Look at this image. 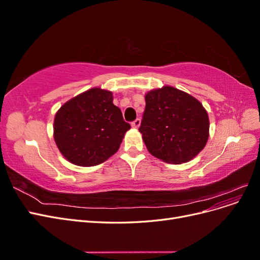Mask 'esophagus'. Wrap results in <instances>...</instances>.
<instances>
[{
    "instance_id": "34e87169",
    "label": "esophagus",
    "mask_w": 260,
    "mask_h": 260,
    "mask_svg": "<svg viewBox=\"0 0 260 260\" xmlns=\"http://www.w3.org/2000/svg\"><path fill=\"white\" fill-rule=\"evenodd\" d=\"M140 124H141V119H140V118H137V119L135 121H132V123H131V125H132L133 128H139Z\"/></svg>"
}]
</instances>
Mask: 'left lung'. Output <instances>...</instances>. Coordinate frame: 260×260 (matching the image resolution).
I'll use <instances>...</instances> for the list:
<instances>
[{
	"label": "left lung",
	"mask_w": 260,
	"mask_h": 260,
	"mask_svg": "<svg viewBox=\"0 0 260 260\" xmlns=\"http://www.w3.org/2000/svg\"><path fill=\"white\" fill-rule=\"evenodd\" d=\"M139 131L153 156L166 162L191 160L209 136L207 112L200 102L172 86L148 92Z\"/></svg>",
	"instance_id": "left-lung-1"
}]
</instances>
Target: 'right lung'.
<instances>
[{
  "label": "right lung",
  "mask_w": 260,
  "mask_h": 260,
  "mask_svg": "<svg viewBox=\"0 0 260 260\" xmlns=\"http://www.w3.org/2000/svg\"><path fill=\"white\" fill-rule=\"evenodd\" d=\"M131 128L113 104V94L91 89L62 105L54 119V140L70 162L89 167L105 161Z\"/></svg>",
  "instance_id": "obj_1"
}]
</instances>
